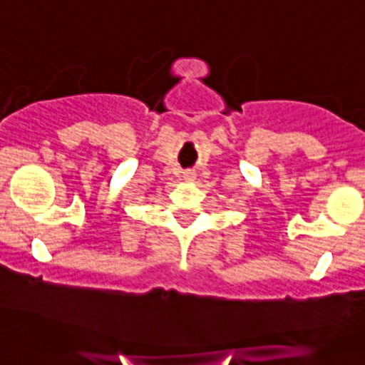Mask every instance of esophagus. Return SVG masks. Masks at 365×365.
<instances>
[{
    "mask_svg": "<svg viewBox=\"0 0 365 365\" xmlns=\"http://www.w3.org/2000/svg\"><path fill=\"white\" fill-rule=\"evenodd\" d=\"M194 171H185V173H183V178L185 180H188V182H190V180H194L195 177H194Z\"/></svg>",
    "mask_w": 365,
    "mask_h": 365,
    "instance_id": "esophagus-1",
    "label": "esophagus"
}]
</instances>
